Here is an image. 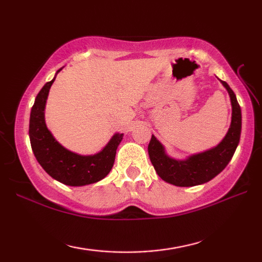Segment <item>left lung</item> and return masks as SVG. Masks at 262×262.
<instances>
[{"label": "left lung", "mask_w": 262, "mask_h": 262, "mask_svg": "<svg viewBox=\"0 0 262 262\" xmlns=\"http://www.w3.org/2000/svg\"><path fill=\"white\" fill-rule=\"evenodd\" d=\"M221 83L229 92L232 106V117L227 135L215 148L192 155L184 161H179L167 156L163 144L154 135L151 136L148 145L150 161L157 174L166 183L180 187H189V186L208 183L221 173L231 161L241 140L242 110L236 95L228 83L224 81H221Z\"/></svg>", "instance_id": "left-lung-1"}]
</instances>
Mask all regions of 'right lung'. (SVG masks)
Instances as JSON below:
<instances>
[{
    "instance_id": "add662e5",
    "label": "right lung",
    "mask_w": 262,
    "mask_h": 262,
    "mask_svg": "<svg viewBox=\"0 0 262 262\" xmlns=\"http://www.w3.org/2000/svg\"><path fill=\"white\" fill-rule=\"evenodd\" d=\"M55 77L39 91L31 110L29 126L31 147L39 164L53 179L68 186L95 184L104 179L112 170L118 145L123 134H114L101 151L89 156H82L62 147L48 130L45 122L46 100Z\"/></svg>"
}]
</instances>
